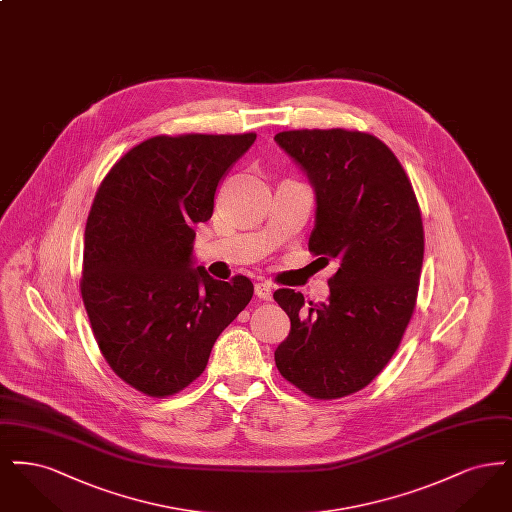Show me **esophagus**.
Listing matches in <instances>:
<instances>
[{"mask_svg": "<svg viewBox=\"0 0 512 512\" xmlns=\"http://www.w3.org/2000/svg\"><path fill=\"white\" fill-rule=\"evenodd\" d=\"M255 295H257L259 299L270 301V299H272V286H270L268 282H259V284H255Z\"/></svg>", "mask_w": 512, "mask_h": 512, "instance_id": "1", "label": "esophagus"}]
</instances>
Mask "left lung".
<instances>
[{
  "label": "left lung",
  "mask_w": 512,
  "mask_h": 512,
  "mask_svg": "<svg viewBox=\"0 0 512 512\" xmlns=\"http://www.w3.org/2000/svg\"><path fill=\"white\" fill-rule=\"evenodd\" d=\"M317 194L309 251L336 261L330 297L274 292L292 328L274 351L280 374L313 399L363 390L390 363L411 322L424 259L413 184L390 147L345 128L274 136Z\"/></svg>",
  "instance_id": "left-lung-1"
}]
</instances>
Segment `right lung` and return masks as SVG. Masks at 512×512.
<instances>
[{
	"label": "right lung",
	"mask_w": 512,
	"mask_h": 512,
	"mask_svg": "<svg viewBox=\"0 0 512 512\" xmlns=\"http://www.w3.org/2000/svg\"><path fill=\"white\" fill-rule=\"evenodd\" d=\"M255 138L153 136L99 184L84 232L82 301L107 365L149 397L190 386L253 297L247 276L220 282L192 268V249L222 176Z\"/></svg>",
	"instance_id": "right-lung-1"
}]
</instances>
